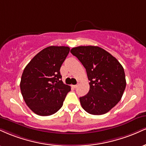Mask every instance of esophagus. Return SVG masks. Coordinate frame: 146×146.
Returning a JSON list of instances; mask_svg holds the SVG:
<instances>
[{
	"instance_id": "obj_1",
	"label": "esophagus",
	"mask_w": 146,
	"mask_h": 146,
	"mask_svg": "<svg viewBox=\"0 0 146 146\" xmlns=\"http://www.w3.org/2000/svg\"><path fill=\"white\" fill-rule=\"evenodd\" d=\"M72 87H73V88H76L78 87V85H73V86H72Z\"/></svg>"
}]
</instances>
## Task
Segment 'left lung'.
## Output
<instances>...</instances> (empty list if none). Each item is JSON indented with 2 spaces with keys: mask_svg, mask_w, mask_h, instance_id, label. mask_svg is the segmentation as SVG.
I'll list each match as a JSON object with an SVG mask.
<instances>
[{
  "mask_svg": "<svg viewBox=\"0 0 146 146\" xmlns=\"http://www.w3.org/2000/svg\"><path fill=\"white\" fill-rule=\"evenodd\" d=\"M76 56L86 71L90 90L80 98L82 107L92 115L108 113L120 101L126 88L124 68L111 54L98 46L73 47Z\"/></svg>",
  "mask_w": 146,
  "mask_h": 146,
  "instance_id": "obj_1",
  "label": "left lung"
}]
</instances>
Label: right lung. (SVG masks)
<instances>
[{"mask_svg": "<svg viewBox=\"0 0 146 146\" xmlns=\"http://www.w3.org/2000/svg\"><path fill=\"white\" fill-rule=\"evenodd\" d=\"M66 46H50L26 65L20 82L23 99L35 113L47 116L62 108L71 87L61 80V65L69 53Z\"/></svg>", "mask_w": 146, "mask_h": 146, "instance_id": "right-lung-1", "label": "right lung"}]
</instances>
